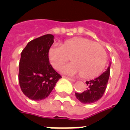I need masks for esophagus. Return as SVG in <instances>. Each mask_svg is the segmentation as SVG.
I'll return each instance as SVG.
<instances>
[{
  "label": "esophagus",
  "instance_id": "1",
  "mask_svg": "<svg viewBox=\"0 0 130 130\" xmlns=\"http://www.w3.org/2000/svg\"><path fill=\"white\" fill-rule=\"evenodd\" d=\"M63 78H66V79H68V80H70V81H72V82H75L74 80H73V79H72V78H68V77H66V76H63Z\"/></svg>",
  "mask_w": 130,
  "mask_h": 130
}]
</instances>
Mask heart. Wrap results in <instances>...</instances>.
<instances>
[{
	"label": "heart",
	"mask_w": 130,
	"mask_h": 130,
	"mask_svg": "<svg viewBox=\"0 0 130 130\" xmlns=\"http://www.w3.org/2000/svg\"><path fill=\"white\" fill-rule=\"evenodd\" d=\"M69 58L72 62L63 67L62 72L70 76L80 74L85 79L98 76L107 63L102 46L84 37L68 39L61 46L54 45L48 50L50 62L56 70L60 69Z\"/></svg>",
	"instance_id": "obj_1"
}]
</instances>
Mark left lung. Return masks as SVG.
Returning a JSON list of instances; mask_svg holds the SVG:
<instances>
[{
	"label": "left lung",
	"instance_id": "1",
	"mask_svg": "<svg viewBox=\"0 0 130 130\" xmlns=\"http://www.w3.org/2000/svg\"><path fill=\"white\" fill-rule=\"evenodd\" d=\"M111 62L104 72L94 80L86 81V90L82 93H75L76 98L82 104H92L99 100L104 94L108 84Z\"/></svg>",
	"mask_w": 130,
	"mask_h": 130
}]
</instances>
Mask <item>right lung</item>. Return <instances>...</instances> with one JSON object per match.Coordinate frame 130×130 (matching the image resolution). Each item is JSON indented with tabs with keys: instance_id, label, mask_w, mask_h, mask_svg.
<instances>
[{
	"instance_id": "add662e5",
	"label": "right lung",
	"mask_w": 130,
	"mask_h": 130,
	"mask_svg": "<svg viewBox=\"0 0 130 130\" xmlns=\"http://www.w3.org/2000/svg\"><path fill=\"white\" fill-rule=\"evenodd\" d=\"M54 36L46 34L29 42L22 50L19 63V81L26 97L39 101L48 97L61 76L49 62L48 50Z\"/></svg>"
}]
</instances>
